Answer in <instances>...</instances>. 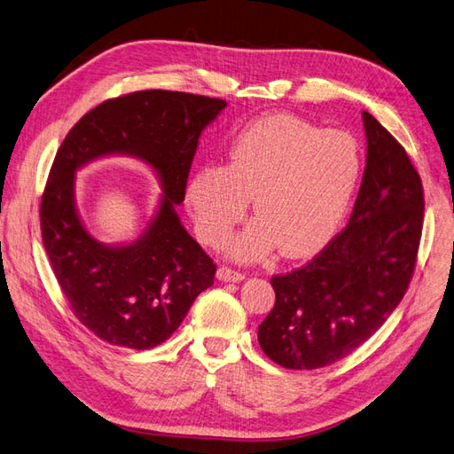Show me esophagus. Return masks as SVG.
<instances>
[{"label":"esophagus","mask_w":454,"mask_h":454,"mask_svg":"<svg viewBox=\"0 0 454 454\" xmlns=\"http://www.w3.org/2000/svg\"><path fill=\"white\" fill-rule=\"evenodd\" d=\"M216 279L223 281V283H241L245 279V275L236 271V270H230V268H218L216 271Z\"/></svg>","instance_id":"1"}]
</instances>
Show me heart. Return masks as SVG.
I'll return each mask as SVG.
<instances>
[{"label": "heart", "mask_w": 454, "mask_h": 454, "mask_svg": "<svg viewBox=\"0 0 454 454\" xmlns=\"http://www.w3.org/2000/svg\"><path fill=\"white\" fill-rule=\"evenodd\" d=\"M360 177L356 141L288 114L247 124L226 151V166L203 164L186 183L198 236L221 243L253 198L258 218L228 243L239 260L320 251L341 224Z\"/></svg>", "instance_id": "1"}]
</instances>
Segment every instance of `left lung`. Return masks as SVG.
Wrapping results in <instances>:
<instances>
[{"label":"left lung","instance_id":"1","mask_svg":"<svg viewBox=\"0 0 454 454\" xmlns=\"http://www.w3.org/2000/svg\"><path fill=\"white\" fill-rule=\"evenodd\" d=\"M365 169L347 228L309 264L271 279L275 307L258 326L264 353L317 370L383 326L413 277L424 198L402 145L364 111Z\"/></svg>","mask_w":454,"mask_h":454}]
</instances>
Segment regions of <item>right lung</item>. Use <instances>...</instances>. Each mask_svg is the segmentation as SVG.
Instances as JSON below:
<instances>
[{
	"label": "right lung",
	"mask_w": 454,
	"mask_h": 454,
	"mask_svg": "<svg viewBox=\"0 0 454 454\" xmlns=\"http://www.w3.org/2000/svg\"><path fill=\"white\" fill-rule=\"evenodd\" d=\"M226 106L169 90L128 94L86 113L58 149L41 200L43 245L73 313L99 340L137 350L164 343L213 285V260L177 206L201 131ZM109 155L139 159L163 188L148 228L126 244L96 240L76 207V171Z\"/></svg>",
	"instance_id": "obj_1"
}]
</instances>
